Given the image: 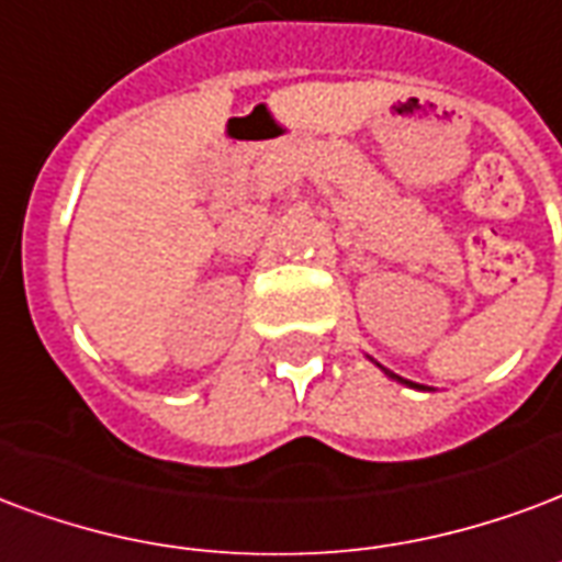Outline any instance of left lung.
Masks as SVG:
<instances>
[{
    "label": "left lung",
    "instance_id": "8db88e82",
    "mask_svg": "<svg viewBox=\"0 0 562 562\" xmlns=\"http://www.w3.org/2000/svg\"><path fill=\"white\" fill-rule=\"evenodd\" d=\"M375 366H378V369H381V372H384L386 378H393V381H398V384L411 386V390H431V386L417 384V381H408V378H402V375H396V372H390V369H384V366H381V363H375Z\"/></svg>",
    "mask_w": 562,
    "mask_h": 562
}]
</instances>
